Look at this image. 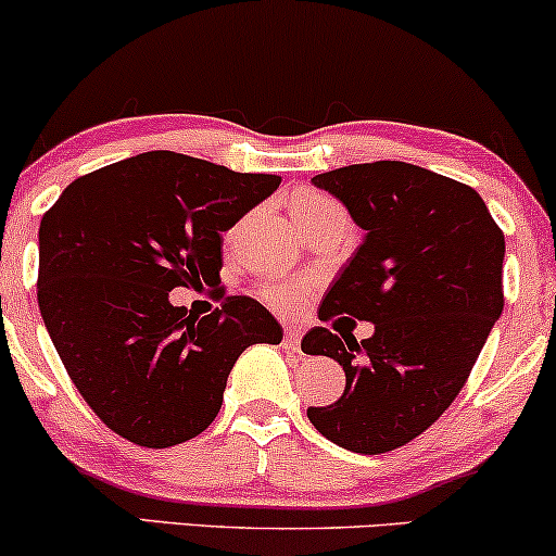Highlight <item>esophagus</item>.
I'll use <instances>...</instances> for the list:
<instances>
[{
  "label": "esophagus",
  "instance_id": "1",
  "mask_svg": "<svg viewBox=\"0 0 556 556\" xmlns=\"http://www.w3.org/2000/svg\"><path fill=\"white\" fill-rule=\"evenodd\" d=\"M300 340H303V329L300 327H287L285 329V344H287V350H300Z\"/></svg>",
  "mask_w": 556,
  "mask_h": 556
}]
</instances>
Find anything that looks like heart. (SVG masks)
<instances>
[{
  "label": "heart",
  "instance_id": "heart-1",
  "mask_svg": "<svg viewBox=\"0 0 556 556\" xmlns=\"http://www.w3.org/2000/svg\"><path fill=\"white\" fill-rule=\"evenodd\" d=\"M331 212H342L340 203H334L331 198L318 195V193L303 195L295 203V219H298L300 229H303L305 225H311V222L318 219V216L331 214ZM311 290H314V282H311V279L279 277V279H269V282L261 285L258 295L266 305H269V308L279 311V314H295V311H300L305 305Z\"/></svg>",
  "mask_w": 556,
  "mask_h": 556
}]
</instances>
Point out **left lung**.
Instances as JSON below:
<instances>
[{"label":"left lung","instance_id":"obj_1","mask_svg":"<svg viewBox=\"0 0 556 556\" xmlns=\"http://www.w3.org/2000/svg\"><path fill=\"white\" fill-rule=\"evenodd\" d=\"M311 182L366 229L318 318L348 314L374 334L303 337V353L334 358L348 379L308 420L344 450L381 455L429 429L468 381L504 308V235L473 188L416 164H350Z\"/></svg>","mask_w":556,"mask_h":556}]
</instances>
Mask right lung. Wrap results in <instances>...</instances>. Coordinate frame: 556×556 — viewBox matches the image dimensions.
<instances>
[{
	"mask_svg": "<svg viewBox=\"0 0 556 556\" xmlns=\"http://www.w3.org/2000/svg\"><path fill=\"white\" fill-rule=\"evenodd\" d=\"M282 177L149 151L70 182L38 227V308L70 379L114 433L175 446L208 429L245 348L279 344L258 300L219 287L222 232ZM208 283L223 308L172 306Z\"/></svg>",
	"mask_w": 556,
	"mask_h": 556,
	"instance_id": "right-lung-1",
	"label": "right lung"
}]
</instances>
